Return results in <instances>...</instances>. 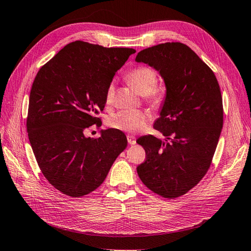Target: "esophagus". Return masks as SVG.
<instances>
[{
  "label": "esophagus",
  "mask_w": 251,
  "mask_h": 251,
  "mask_svg": "<svg viewBox=\"0 0 251 251\" xmlns=\"http://www.w3.org/2000/svg\"><path fill=\"white\" fill-rule=\"evenodd\" d=\"M127 142L130 145H135V144H136V138H135L134 136H131V135H128V136H127Z\"/></svg>",
  "instance_id": "obj_1"
}]
</instances>
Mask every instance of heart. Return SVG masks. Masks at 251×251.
Returning <instances> with one entry per match:
<instances>
[{
	"label": "heart",
	"instance_id": "b5f03b06",
	"mask_svg": "<svg viewBox=\"0 0 251 251\" xmlns=\"http://www.w3.org/2000/svg\"><path fill=\"white\" fill-rule=\"evenodd\" d=\"M126 80L140 95L145 96L148 102L158 105L164 101V93L156 87L157 74L149 66H138L127 74ZM115 87L111 83L105 92V103L111 104L114 100ZM149 114L140 110L120 111L113 114L107 124L113 128L127 133L141 130L148 123Z\"/></svg>",
	"mask_w": 251,
	"mask_h": 251
}]
</instances>
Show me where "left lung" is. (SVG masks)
<instances>
[{"label":"left lung","instance_id":"1","mask_svg":"<svg viewBox=\"0 0 251 251\" xmlns=\"http://www.w3.org/2000/svg\"><path fill=\"white\" fill-rule=\"evenodd\" d=\"M136 62L158 71L166 98L153 135L137 139L146 160L137 167L141 181L162 198L176 199L191 190L211 165L223 127V100L212 70L180 42H167L137 53Z\"/></svg>","mask_w":251,"mask_h":251}]
</instances>
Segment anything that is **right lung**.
<instances>
[{"label":"right lung","instance_id":"right-lung-1","mask_svg":"<svg viewBox=\"0 0 251 251\" xmlns=\"http://www.w3.org/2000/svg\"><path fill=\"white\" fill-rule=\"evenodd\" d=\"M135 52L75 41L33 80L26 121L29 142L45 178L65 195L81 198L96 190L127 146L126 135L116 128L101 131L95 139L85 137L84 131L99 126L107 86Z\"/></svg>","mask_w":251,"mask_h":251}]
</instances>
